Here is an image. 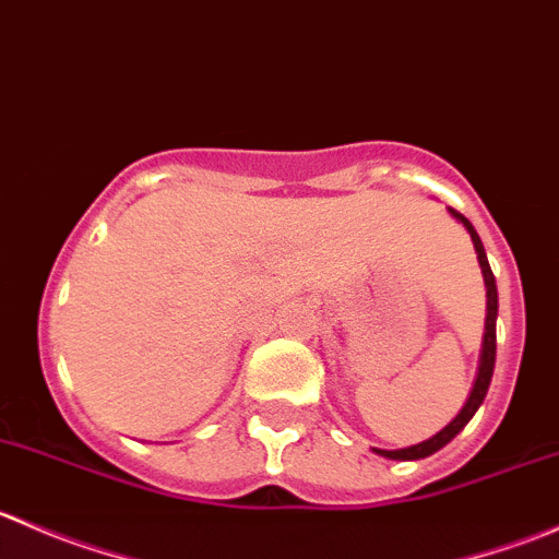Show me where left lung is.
<instances>
[{"label":"left lung","instance_id":"8db88e82","mask_svg":"<svg viewBox=\"0 0 559 559\" xmlns=\"http://www.w3.org/2000/svg\"><path fill=\"white\" fill-rule=\"evenodd\" d=\"M452 211V216L456 222L465 224V229L471 233V240L473 246H476V253H478V264H481V273H484V284H487V326H484V348H481V365H478V376H476V384H473V392L471 397H467V403L462 405L460 414L454 416L452 421H449L447 427H443L438 436H432L430 441H421L416 443V447H408V449H397V452H386V449H376L381 456H389V460H421V456H430L436 454L438 449L447 447L449 441H452L454 436H460L462 427L467 425V421L473 419V414L478 411V405L484 403V397H487V389H489V381H492V370H495V319H498V286H495V275H492V267H489L487 262V253H484V246H481V238L476 235V229H473V224L467 222L462 213H456L454 207H449Z\"/></svg>","mask_w":559,"mask_h":559}]
</instances>
